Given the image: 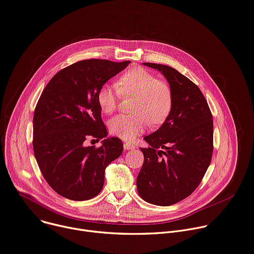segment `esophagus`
<instances>
[{
	"label": "esophagus",
	"mask_w": 254,
	"mask_h": 254,
	"mask_svg": "<svg viewBox=\"0 0 254 254\" xmlns=\"http://www.w3.org/2000/svg\"><path fill=\"white\" fill-rule=\"evenodd\" d=\"M135 148V146L133 145V144H131V143H124V149L125 150H130V149H134Z\"/></svg>",
	"instance_id": "obj_1"
}]
</instances>
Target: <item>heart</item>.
<instances>
[{
  "mask_svg": "<svg viewBox=\"0 0 254 254\" xmlns=\"http://www.w3.org/2000/svg\"><path fill=\"white\" fill-rule=\"evenodd\" d=\"M115 83H104L98 92V102L105 114L115 111L122 96H134L131 114L118 115L110 120V132L125 141H132L144 132L148 124L159 125L173 108L171 87L150 71L134 67L125 71Z\"/></svg>",
  "mask_w": 254,
  "mask_h": 254,
  "instance_id": "heart-1",
  "label": "heart"
}]
</instances>
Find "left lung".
<instances>
[{
    "instance_id": "left-lung-1",
    "label": "left lung",
    "mask_w": 254,
    "mask_h": 254,
    "mask_svg": "<svg viewBox=\"0 0 254 254\" xmlns=\"http://www.w3.org/2000/svg\"><path fill=\"white\" fill-rule=\"evenodd\" d=\"M173 92V108L158 130L144 137V161L137 180L141 199L171 206L189 196L204 178L213 153V117L198 86L177 69L156 64Z\"/></svg>"
}]
</instances>
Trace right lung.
<instances>
[{
	"label": "right lung",
	"instance_id": "1",
	"mask_svg": "<svg viewBox=\"0 0 254 254\" xmlns=\"http://www.w3.org/2000/svg\"><path fill=\"white\" fill-rule=\"evenodd\" d=\"M130 62L87 60L56 73L43 90L33 117V150L40 172L59 194L86 201L103 189L105 170L123 151L108 136L98 102L100 88ZM104 138L98 149L85 145L89 136Z\"/></svg>",
	"mask_w": 254,
	"mask_h": 254
}]
</instances>
